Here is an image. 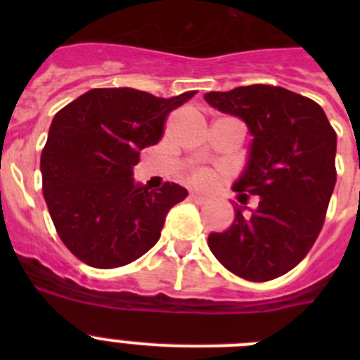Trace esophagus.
<instances>
[{
  "label": "esophagus",
  "instance_id": "obj_1",
  "mask_svg": "<svg viewBox=\"0 0 360 360\" xmlns=\"http://www.w3.org/2000/svg\"><path fill=\"white\" fill-rule=\"evenodd\" d=\"M189 200H191V202H195V203H205V202H207V198H205V196H202V195H198V193H191Z\"/></svg>",
  "mask_w": 360,
  "mask_h": 360
}]
</instances>
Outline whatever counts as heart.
Returning <instances> with one entry per match:
<instances>
[{
	"mask_svg": "<svg viewBox=\"0 0 360 360\" xmlns=\"http://www.w3.org/2000/svg\"><path fill=\"white\" fill-rule=\"evenodd\" d=\"M189 182L196 187H202V189H209V187L214 186V174L207 169H198L191 174Z\"/></svg>",
	"mask_w": 360,
	"mask_h": 360,
	"instance_id": "1",
	"label": "heart"
}]
</instances>
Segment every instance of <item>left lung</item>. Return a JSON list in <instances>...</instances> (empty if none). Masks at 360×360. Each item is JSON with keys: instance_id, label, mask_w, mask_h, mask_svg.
<instances>
[{"instance_id": "8db88e82", "label": "left lung", "mask_w": 360, "mask_h": 360, "mask_svg": "<svg viewBox=\"0 0 360 360\" xmlns=\"http://www.w3.org/2000/svg\"><path fill=\"white\" fill-rule=\"evenodd\" d=\"M205 101L247 122L252 146L232 189L259 196L257 209L212 232L209 249L232 274L270 281L294 269L316 243L337 180V135L323 108L281 86L209 91ZM243 203V202H241Z\"/></svg>"}]
</instances>
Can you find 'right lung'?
Wrapping results in <instances>:
<instances>
[{
    "mask_svg": "<svg viewBox=\"0 0 360 360\" xmlns=\"http://www.w3.org/2000/svg\"><path fill=\"white\" fill-rule=\"evenodd\" d=\"M193 95L95 88L56 113L41 153L43 196L57 234L82 263L128 265L158 241L165 214L187 191L174 182L158 191L136 186L133 165Z\"/></svg>",
    "mask_w": 360,
    "mask_h": 360,
    "instance_id": "1",
    "label": "right lung"
}]
</instances>
